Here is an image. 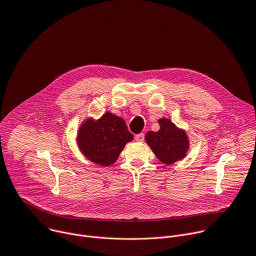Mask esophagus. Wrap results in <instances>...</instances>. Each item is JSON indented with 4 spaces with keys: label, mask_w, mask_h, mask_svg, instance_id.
<instances>
[{
    "label": "esophagus",
    "mask_w": 256,
    "mask_h": 256,
    "mask_svg": "<svg viewBox=\"0 0 256 256\" xmlns=\"http://www.w3.org/2000/svg\"><path fill=\"white\" fill-rule=\"evenodd\" d=\"M135 141L137 142H143L144 141V135L142 133L135 135Z\"/></svg>",
    "instance_id": "esophagus-1"
}]
</instances>
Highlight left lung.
<instances>
[{
    "label": "left lung",
    "instance_id": "8db88e82",
    "mask_svg": "<svg viewBox=\"0 0 256 256\" xmlns=\"http://www.w3.org/2000/svg\"><path fill=\"white\" fill-rule=\"evenodd\" d=\"M160 129L148 131L145 141L160 162L166 166L184 160L190 148V139L184 129L178 128L168 118L158 120Z\"/></svg>",
    "mask_w": 256,
    "mask_h": 256
}]
</instances>
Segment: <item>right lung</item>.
Wrapping results in <instances>:
<instances>
[{
	"label": "right lung",
	"mask_w": 256,
	"mask_h": 256,
	"mask_svg": "<svg viewBox=\"0 0 256 256\" xmlns=\"http://www.w3.org/2000/svg\"><path fill=\"white\" fill-rule=\"evenodd\" d=\"M76 140L86 160L100 166H109L133 140V134L128 131L123 118L106 112L98 119L86 118L80 124Z\"/></svg>",
	"instance_id": "right-lung-1"
}]
</instances>
